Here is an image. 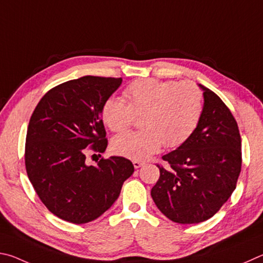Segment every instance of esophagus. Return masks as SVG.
Returning a JSON list of instances; mask_svg holds the SVG:
<instances>
[{
	"mask_svg": "<svg viewBox=\"0 0 263 263\" xmlns=\"http://www.w3.org/2000/svg\"><path fill=\"white\" fill-rule=\"evenodd\" d=\"M144 162H141V160H133V165H134L135 168H140Z\"/></svg>",
	"mask_w": 263,
	"mask_h": 263,
	"instance_id": "obj_1",
	"label": "esophagus"
}]
</instances>
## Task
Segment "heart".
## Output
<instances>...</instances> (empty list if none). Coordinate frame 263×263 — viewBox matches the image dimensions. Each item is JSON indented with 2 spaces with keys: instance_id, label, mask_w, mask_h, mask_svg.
Here are the masks:
<instances>
[{
  "instance_id": "obj_1",
  "label": "heart",
  "mask_w": 263,
  "mask_h": 263,
  "mask_svg": "<svg viewBox=\"0 0 263 263\" xmlns=\"http://www.w3.org/2000/svg\"><path fill=\"white\" fill-rule=\"evenodd\" d=\"M124 100L109 97L101 108L104 123L112 132H123L141 115L139 132L115 136L112 148L123 157L143 160L163 148H177L190 139L203 113V93L193 83L144 78L132 82Z\"/></svg>"
}]
</instances>
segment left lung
<instances>
[{"label":"left lung","instance_id":"8db88e82","mask_svg":"<svg viewBox=\"0 0 263 263\" xmlns=\"http://www.w3.org/2000/svg\"><path fill=\"white\" fill-rule=\"evenodd\" d=\"M204 106L192 136L157 164L159 179L151 190L168 219L196 224L209 219L236 190L241 170V137L236 119L219 97L203 85Z\"/></svg>","mask_w":263,"mask_h":263}]
</instances>
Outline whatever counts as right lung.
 I'll return each instance as SVG.
<instances>
[{"instance_id": "add662e5", "label": "right lung", "mask_w": 263, "mask_h": 263, "mask_svg": "<svg viewBox=\"0 0 263 263\" xmlns=\"http://www.w3.org/2000/svg\"><path fill=\"white\" fill-rule=\"evenodd\" d=\"M122 78L84 76L50 89L36 105L26 133L25 167L50 213L73 224L98 218L118 199L134 165L123 157L86 164V151L108 141L101 108ZM100 156V155H99Z\"/></svg>"}]
</instances>
